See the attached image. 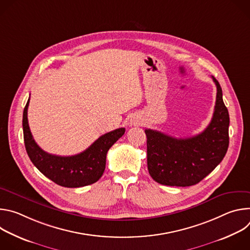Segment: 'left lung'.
I'll use <instances>...</instances> for the list:
<instances>
[{
    "label": "left lung",
    "mask_w": 250,
    "mask_h": 250,
    "mask_svg": "<svg viewBox=\"0 0 250 250\" xmlns=\"http://www.w3.org/2000/svg\"><path fill=\"white\" fill-rule=\"evenodd\" d=\"M211 121L207 128L192 137L175 138L146 129L147 168L152 179L166 186H193L208 175L224 159L229 144V116L223 101L220 83Z\"/></svg>",
    "instance_id": "8db88e82"
}]
</instances>
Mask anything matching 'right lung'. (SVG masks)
I'll return each instance as SVG.
<instances>
[{"label": "right lung", "mask_w": 250, "mask_h": 250, "mask_svg": "<svg viewBox=\"0 0 250 250\" xmlns=\"http://www.w3.org/2000/svg\"><path fill=\"white\" fill-rule=\"evenodd\" d=\"M28 104L29 99L22 115L23 139L27 155L34 166L51 181L62 187L79 188L97 182L104 171L108 150L124 135L125 127L103 134L79 154L53 155L42 150L32 137L27 122Z\"/></svg>", "instance_id": "add662e5"}]
</instances>
